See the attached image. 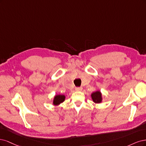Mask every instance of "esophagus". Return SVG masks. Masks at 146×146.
Listing matches in <instances>:
<instances>
[{"label":"esophagus","mask_w":146,"mask_h":146,"mask_svg":"<svg viewBox=\"0 0 146 146\" xmlns=\"http://www.w3.org/2000/svg\"><path fill=\"white\" fill-rule=\"evenodd\" d=\"M82 90V87H78L76 88V91H81Z\"/></svg>","instance_id":"1"}]
</instances>
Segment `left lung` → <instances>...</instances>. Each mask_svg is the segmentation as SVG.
<instances>
[{"mask_svg": "<svg viewBox=\"0 0 146 146\" xmlns=\"http://www.w3.org/2000/svg\"><path fill=\"white\" fill-rule=\"evenodd\" d=\"M92 98L93 101L96 103H100L102 100L101 93L100 92H95L92 94Z\"/></svg>", "mask_w": 146, "mask_h": 146, "instance_id": "obj_1", "label": "left lung"}]
</instances>
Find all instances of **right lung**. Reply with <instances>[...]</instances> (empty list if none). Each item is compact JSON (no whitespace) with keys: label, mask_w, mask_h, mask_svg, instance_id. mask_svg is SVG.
Returning a JSON list of instances; mask_svg holds the SVG:
<instances>
[{"label":"right lung","mask_w":146,"mask_h":146,"mask_svg":"<svg viewBox=\"0 0 146 146\" xmlns=\"http://www.w3.org/2000/svg\"><path fill=\"white\" fill-rule=\"evenodd\" d=\"M65 100V96L64 95H57L54 98L53 104L54 105H59L61 102H62Z\"/></svg>","instance_id":"obj_1"}]
</instances>
